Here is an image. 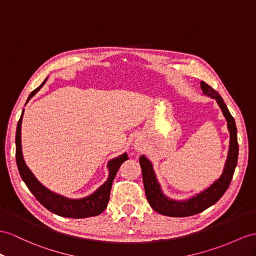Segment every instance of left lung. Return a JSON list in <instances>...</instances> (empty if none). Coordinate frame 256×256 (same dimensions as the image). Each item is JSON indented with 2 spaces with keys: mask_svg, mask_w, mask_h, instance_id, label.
I'll return each instance as SVG.
<instances>
[{
  "mask_svg": "<svg viewBox=\"0 0 256 256\" xmlns=\"http://www.w3.org/2000/svg\"><path fill=\"white\" fill-rule=\"evenodd\" d=\"M201 89L204 96H208L216 100L217 104L220 105L222 114L227 120L230 140L225 167H224L220 177L215 180L208 188L198 193L194 196L188 198V200L176 201L172 200V198L164 194L160 189L156 176H155L152 163L144 155H141L139 162L142 170V179L143 184H144L146 198L150 205H151V208L162 215L170 217H186L201 213V212L208 208L220 200L224 196V193L228 189L230 182H232L236 162H238L239 153L234 118L230 114V112L227 108V105L224 102L222 98L218 94L217 91H215L208 84H205L204 81H201Z\"/></svg>",
  "mask_w": 256,
  "mask_h": 256,
  "instance_id": "1",
  "label": "left lung"
}]
</instances>
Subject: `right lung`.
I'll use <instances>...</instances> for the list:
<instances>
[{
    "instance_id": "1",
    "label": "right lung",
    "mask_w": 256,
    "mask_h": 256,
    "mask_svg": "<svg viewBox=\"0 0 256 256\" xmlns=\"http://www.w3.org/2000/svg\"><path fill=\"white\" fill-rule=\"evenodd\" d=\"M46 79L43 81L40 86H38V88L30 93L26 103H28L29 100L42 88L43 84H46ZM22 115L24 110L20 118V122L17 124L16 129V163L18 170H20V177L24 180V182L28 186L30 192L32 193L36 200H38L46 210L58 216L68 218H86L101 214L108 206V203L110 201L112 184H113V180L116 176V174L118 170H120V165L124 160H128L127 153H124L118 158H115L108 162V168L110 174L108 180L89 196H86L82 198H68L63 196L56 194V193L50 191L44 186L41 184L40 182H38V179L34 177V174L31 172V170L27 167L26 163H24L22 151Z\"/></svg>"
}]
</instances>
